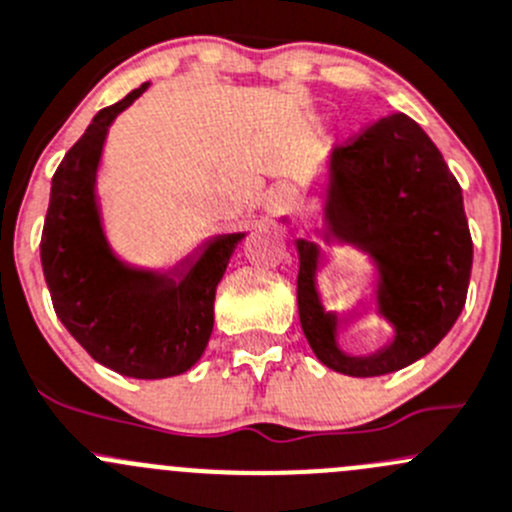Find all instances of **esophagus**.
Here are the masks:
<instances>
[{
	"label": "esophagus",
	"instance_id": "1",
	"mask_svg": "<svg viewBox=\"0 0 512 512\" xmlns=\"http://www.w3.org/2000/svg\"><path fill=\"white\" fill-rule=\"evenodd\" d=\"M262 207H265L270 215H285L295 207V192L285 185L270 187V190L262 195Z\"/></svg>",
	"mask_w": 512,
	"mask_h": 512
}]
</instances>
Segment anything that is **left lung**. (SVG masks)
<instances>
[{
	"label": "left lung",
	"mask_w": 512,
	"mask_h": 512,
	"mask_svg": "<svg viewBox=\"0 0 512 512\" xmlns=\"http://www.w3.org/2000/svg\"><path fill=\"white\" fill-rule=\"evenodd\" d=\"M315 195L317 237L370 260V305L393 327V337L367 355L340 345L342 325L360 320L362 312L325 310L317 287L325 252L295 237L297 312L312 352L322 365L352 377L413 365L448 335L468 297L473 240L458 180L423 127L398 112L377 119L352 145L332 150ZM282 222L290 225L287 217Z\"/></svg>",
	"instance_id": "obj_1"
}]
</instances>
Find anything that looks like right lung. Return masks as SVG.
I'll use <instances>...</instances> for the list:
<instances>
[{
    "mask_svg": "<svg viewBox=\"0 0 512 512\" xmlns=\"http://www.w3.org/2000/svg\"><path fill=\"white\" fill-rule=\"evenodd\" d=\"M147 87L99 109L64 155L52 177L39 255L54 312L69 335L119 375L162 380L187 372L205 352L217 285L247 232L207 237L162 270L117 255L104 230L99 165L112 122Z\"/></svg>",
    "mask_w": 512,
    "mask_h": 512,
    "instance_id": "1",
    "label": "right lung"
}]
</instances>
